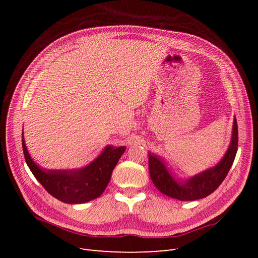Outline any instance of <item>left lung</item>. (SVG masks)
Wrapping results in <instances>:
<instances>
[{"mask_svg": "<svg viewBox=\"0 0 258 258\" xmlns=\"http://www.w3.org/2000/svg\"><path fill=\"white\" fill-rule=\"evenodd\" d=\"M238 150V124L235 118L232 138L227 153L214 168L187 179H175L167 170L165 162L157 156L148 155V168L154 185L167 196L181 201H191L205 198L222 184L235 160Z\"/></svg>", "mask_w": 258, "mask_h": 258, "instance_id": "1", "label": "left lung"}]
</instances>
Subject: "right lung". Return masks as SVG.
Here are the masks:
<instances>
[{
	"mask_svg": "<svg viewBox=\"0 0 258 258\" xmlns=\"http://www.w3.org/2000/svg\"><path fill=\"white\" fill-rule=\"evenodd\" d=\"M27 165L35 178L52 197L66 204H84L101 196L126 147L107 146L90 165L80 170H42L31 159L22 137Z\"/></svg>",
	"mask_w": 258,
	"mask_h": 258,
	"instance_id": "obj_1",
	"label": "right lung"
}]
</instances>
